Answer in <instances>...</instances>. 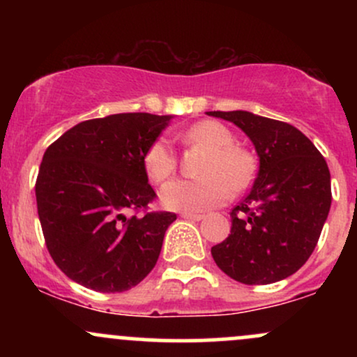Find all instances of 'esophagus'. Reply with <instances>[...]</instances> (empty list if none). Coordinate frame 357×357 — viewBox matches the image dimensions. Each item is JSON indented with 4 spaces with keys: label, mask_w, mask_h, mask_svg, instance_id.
Wrapping results in <instances>:
<instances>
[{
    "label": "esophagus",
    "mask_w": 357,
    "mask_h": 357,
    "mask_svg": "<svg viewBox=\"0 0 357 357\" xmlns=\"http://www.w3.org/2000/svg\"><path fill=\"white\" fill-rule=\"evenodd\" d=\"M181 218L190 221H202L203 215H196V213H181Z\"/></svg>",
    "instance_id": "34e87169"
}]
</instances>
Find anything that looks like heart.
<instances>
[{
  "instance_id": "1",
  "label": "heart",
  "mask_w": 357,
  "mask_h": 357,
  "mask_svg": "<svg viewBox=\"0 0 357 357\" xmlns=\"http://www.w3.org/2000/svg\"><path fill=\"white\" fill-rule=\"evenodd\" d=\"M184 146H199L210 151L202 167V179H173L159 192L167 210L199 213L227 202L228 195L248 186L253 178V159L235 147L233 134L225 126L202 121L179 132ZM176 154L166 139H155L144 154V169L153 183H162L176 171Z\"/></svg>"
}]
</instances>
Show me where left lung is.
<instances>
[{
  "instance_id": "8db88e82",
  "label": "left lung",
  "mask_w": 357,
  "mask_h": 357,
  "mask_svg": "<svg viewBox=\"0 0 357 357\" xmlns=\"http://www.w3.org/2000/svg\"><path fill=\"white\" fill-rule=\"evenodd\" d=\"M206 114L240 127L260 161L252 190L230 213V235L211 248V255L241 284L284 280L312 255L329 215L333 195L326 159L287 122L247 110Z\"/></svg>"
}]
</instances>
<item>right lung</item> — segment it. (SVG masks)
Wrapping results in <instances>:
<instances>
[{
	"label": "right lung",
	"mask_w": 357,
	"mask_h": 357,
	"mask_svg": "<svg viewBox=\"0 0 357 357\" xmlns=\"http://www.w3.org/2000/svg\"><path fill=\"white\" fill-rule=\"evenodd\" d=\"M173 116L114 114L90 119L45 151L35 192L48 252L61 272L97 292H124L144 280L174 213L147 208L144 154Z\"/></svg>",
	"instance_id": "1"
}]
</instances>
